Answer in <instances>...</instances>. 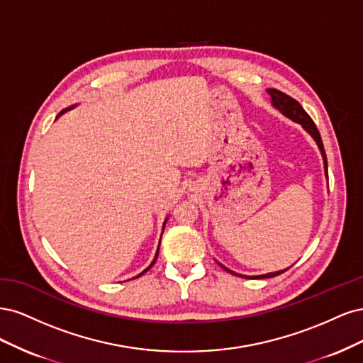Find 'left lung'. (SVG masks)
<instances>
[{"label":"left lung","mask_w":363,"mask_h":363,"mask_svg":"<svg viewBox=\"0 0 363 363\" xmlns=\"http://www.w3.org/2000/svg\"><path fill=\"white\" fill-rule=\"evenodd\" d=\"M267 91H268V95H270L273 107L276 110H279L284 116H286V118L291 119L292 122L301 125L303 130H305L315 140V143H317V146L321 152V157H323V161H324V172L327 174V158H325V152H324V146H323V140H321L320 131L317 130V126H315L313 121L309 118V114L305 110H303V107L296 99H292L291 96L285 95V93H282L280 90L267 89ZM218 265L230 274H235V276H240V277H247V279H268V277H274V276L282 274L288 270V268H285V270L274 272V273H267V274H259V276H244V274H238L235 272L229 270V268H226L225 265H221L220 262H218Z\"/></svg>","instance_id":"1"}]
</instances>
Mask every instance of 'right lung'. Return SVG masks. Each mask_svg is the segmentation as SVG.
Segmentation results:
<instances>
[{"instance_id": "add662e5", "label": "right lung", "mask_w": 363, "mask_h": 363, "mask_svg": "<svg viewBox=\"0 0 363 363\" xmlns=\"http://www.w3.org/2000/svg\"><path fill=\"white\" fill-rule=\"evenodd\" d=\"M74 107H77V105H72V107H67V108L62 110L60 113H58V116H57V118H55V119H58V118H60V116H62V114H65L66 111H69V110H72ZM166 223H167V218L164 220V223H162V230H164V226H166ZM161 235H162V233H161ZM160 242H161V240H160ZM158 250H160V244H158V249H157V253H155V258H154V261H152V262H150V265H149V267L146 268V270H143L142 273H140V274H138V276H135V277H140V276H142V274H145V273H146L147 270H150V268H152V265H154V264H155V261H157V258H158Z\"/></svg>"}]
</instances>
